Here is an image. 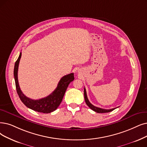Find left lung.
Returning <instances> with one entry per match:
<instances>
[{
	"instance_id": "left-lung-1",
	"label": "left lung",
	"mask_w": 147,
	"mask_h": 147,
	"mask_svg": "<svg viewBox=\"0 0 147 147\" xmlns=\"http://www.w3.org/2000/svg\"><path fill=\"white\" fill-rule=\"evenodd\" d=\"M84 99H85V101L86 104L89 106L92 110L96 111L97 113H108V112H110V111H113V110H115L116 108L114 109H101V108H99V107H97L94 106L93 105H92L89 101V99L87 98V93H86V89L84 88Z\"/></svg>"
}]
</instances>
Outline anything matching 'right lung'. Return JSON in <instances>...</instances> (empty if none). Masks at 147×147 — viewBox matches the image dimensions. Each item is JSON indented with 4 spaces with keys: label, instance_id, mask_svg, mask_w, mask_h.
<instances>
[{
    "label": "right lung",
    "instance_id": "add662e5",
    "mask_svg": "<svg viewBox=\"0 0 147 147\" xmlns=\"http://www.w3.org/2000/svg\"><path fill=\"white\" fill-rule=\"evenodd\" d=\"M22 56L20 52L18 59L15 63L14 69V76L16 83V87L17 94L21 99L22 102L26 106L34 111L43 113H49L55 111L61 104L64 93L66 92L67 88L72 81L74 80V75L73 73L64 75L61 78L57 87L54 91L48 96L45 98L37 99H32L26 96L23 93L19 84L17 73H18V68L19 61Z\"/></svg>",
    "mask_w": 147,
    "mask_h": 147
}]
</instances>
